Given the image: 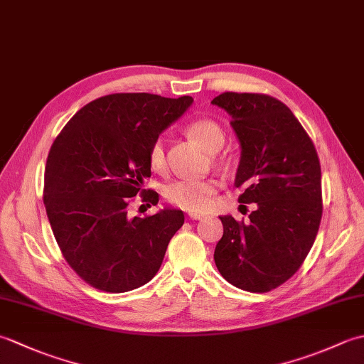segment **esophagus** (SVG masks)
<instances>
[{"label": "esophagus", "instance_id": "obj_1", "mask_svg": "<svg viewBox=\"0 0 364 364\" xmlns=\"http://www.w3.org/2000/svg\"><path fill=\"white\" fill-rule=\"evenodd\" d=\"M205 218L203 214H200V213H189V219L191 220H202Z\"/></svg>", "mask_w": 364, "mask_h": 364}]
</instances>
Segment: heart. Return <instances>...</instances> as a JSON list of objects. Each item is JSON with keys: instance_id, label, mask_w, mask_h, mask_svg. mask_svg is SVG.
Returning <instances> with one entry per match:
<instances>
[{"instance_id": "obj_1", "label": "heart", "mask_w": 364, "mask_h": 364, "mask_svg": "<svg viewBox=\"0 0 364 364\" xmlns=\"http://www.w3.org/2000/svg\"><path fill=\"white\" fill-rule=\"evenodd\" d=\"M188 134L208 151H219L225 144V133L218 122L198 119L189 123ZM149 161L153 170L161 172L167 166L166 145L162 139H156L150 146ZM218 181L214 180H180L168 184L164 196L168 203L186 211H206L213 205L218 192Z\"/></svg>"}]
</instances>
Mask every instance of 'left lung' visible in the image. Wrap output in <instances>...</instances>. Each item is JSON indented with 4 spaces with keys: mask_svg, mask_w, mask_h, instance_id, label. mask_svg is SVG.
Masks as SVG:
<instances>
[{
    "mask_svg": "<svg viewBox=\"0 0 364 364\" xmlns=\"http://www.w3.org/2000/svg\"><path fill=\"white\" fill-rule=\"evenodd\" d=\"M241 144L235 186L241 203H257L249 222L220 215L223 236L214 261L239 289L267 292L297 272L311 250L322 218L321 164L310 136L280 100L223 92Z\"/></svg>",
    "mask_w": 364,
    "mask_h": 364,
    "instance_id": "left-lung-1",
    "label": "left lung"
}]
</instances>
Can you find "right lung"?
Listing matches in <instances>:
<instances>
[{"label":"right lung","instance_id":"add662e5","mask_svg":"<svg viewBox=\"0 0 364 364\" xmlns=\"http://www.w3.org/2000/svg\"><path fill=\"white\" fill-rule=\"evenodd\" d=\"M192 102L188 95L100 97L53 142L45 166L46 215L65 261L94 288L127 292L149 283L183 227L180 210L129 218L128 206L137 194L158 203V192L144 189L150 146Z\"/></svg>","mask_w":364,"mask_h":364}]
</instances>
